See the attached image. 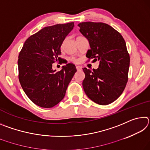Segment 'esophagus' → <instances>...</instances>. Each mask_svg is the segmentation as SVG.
<instances>
[{
	"label": "esophagus",
	"mask_w": 150,
	"mask_h": 150,
	"mask_svg": "<svg viewBox=\"0 0 150 150\" xmlns=\"http://www.w3.org/2000/svg\"><path fill=\"white\" fill-rule=\"evenodd\" d=\"M76 68H77V70L78 71H79L82 70V67H80V66H77V67H76Z\"/></svg>",
	"instance_id": "1"
}]
</instances>
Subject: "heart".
Segmentation results:
<instances>
[{
  "mask_svg": "<svg viewBox=\"0 0 150 150\" xmlns=\"http://www.w3.org/2000/svg\"><path fill=\"white\" fill-rule=\"evenodd\" d=\"M73 61H75V62H77V59H73Z\"/></svg>",
  "mask_w": 150,
  "mask_h": 150,
  "instance_id": "heart-1",
  "label": "heart"
}]
</instances>
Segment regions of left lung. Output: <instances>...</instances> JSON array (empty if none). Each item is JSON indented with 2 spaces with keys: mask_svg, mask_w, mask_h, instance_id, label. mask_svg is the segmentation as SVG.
<instances>
[{
  "mask_svg": "<svg viewBox=\"0 0 150 150\" xmlns=\"http://www.w3.org/2000/svg\"><path fill=\"white\" fill-rule=\"evenodd\" d=\"M78 26L89 42L91 49L86 57L99 61L98 69L83 68V89L95 103L108 105L121 95L128 82L130 55L125 40L118 31L103 22H81Z\"/></svg>",
  "mask_w": 150,
  "mask_h": 150,
  "instance_id": "left-lung-1",
  "label": "left lung"
}]
</instances>
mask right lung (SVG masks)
<instances>
[{
  "instance_id": "right-lung-1",
  "label": "right lung",
  "mask_w": 150,
  "mask_h": 150,
  "mask_svg": "<svg viewBox=\"0 0 150 150\" xmlns=\"http://www.w3.org/2000/svg\"><path fill=\"white\" fill-rule=\"evenodd\" d=\"M74 22L47 26L28 38L20 51L18 65L22 89L35 105L52 108L64 98L76 67L73 63L56 72L52 64L60 62L61 46Z\"/></svg>"
}]
</instances>
